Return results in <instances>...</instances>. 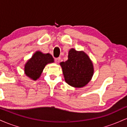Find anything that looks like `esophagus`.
I'll use <instances>...</instances> for the list:
<instances>
[{"mask_svg":"<svg viewBox=\"0 0 127 127\" xmlns=\"http://www.w3.org/2000/svg\"><path fill=\"white\" fill-rule=\"evenodd\" d=\"M60 61V58H57V59H55V62L56 63H59Z\"/></svg>","mask_w":127,"mask_h":127,"instance_id":"esophagus-1","label":"esophagus"}]
</instances>
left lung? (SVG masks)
Masks as SVG:
<instances>
[{
	"instance_id": "8db88e82",
	"label": "left lung",
	"mask_w": 127,
	"mask_h": 127,
	"mask_svg": "<svg viewBox=\"0 0 127 127\" xmlns=\"http://www.w3.org/2000/svg\"><path fill=\"white\" fill-rule=\"evenodd\" d=\"M65 81L72 87L81 88L87 85L94 73L93 63L84 52L71 49L68 60L60 63Z\"/></svg>"
}]
</instances>
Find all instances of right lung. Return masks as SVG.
<instances>
[{
	"label": "right lung",
	"mask_w": 127,
	"mask_h": 127,
	"mask_svg": "<svg viewBox=\"0 0 127 127\" xmlns=\"http://www.w3.org/2000/svg\"><path fill=\"white\" fill-rule=\"evenodd\" d=\"M53 62L54 59L50 54H45L37 51L26 64L24 72L27 76L35 81L40 77L45 65Z\"/></svg>",
	"instance_id": "obj_1"
}]
</instances>
